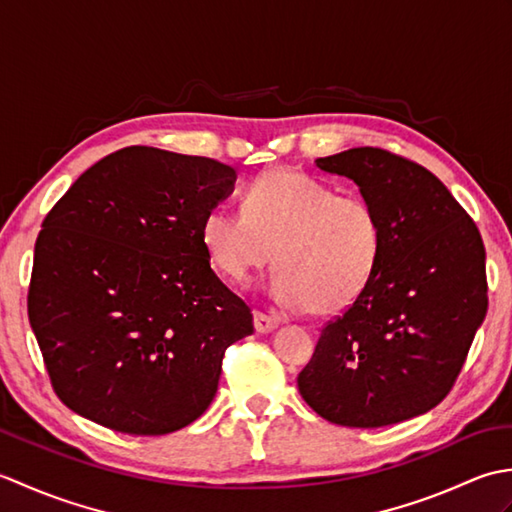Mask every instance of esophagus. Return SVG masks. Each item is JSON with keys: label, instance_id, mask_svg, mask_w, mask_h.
I'll use <instances>...</instances> for the list:
<instances>
[{"label": "esophagus", "instance_id": "obj_1", "mask_svg": "<svg viewBox=\"0 0 512 512\" xmlns=\"http://www.w3.org/2000/svg\"><path fill=\"white\" fill-rule=\"evenodd\" d=\"M279 325V319L270 317V314H264V312H255V330L259 334H268L273 332Z\"/></svg>", "mask_w": 512, "mask_h": 512}]
</instances>
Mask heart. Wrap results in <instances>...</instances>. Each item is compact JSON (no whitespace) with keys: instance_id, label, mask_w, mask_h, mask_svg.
<instances>
[{"instance_id":"b5f03b06","label":"heart","mask_w":512,"mask_h":512,"mask_svg":"<svg viewBox=\"0 0 512 512\" xmlns=\"http://www.w3.org/2000/svg\"><path fill=\"white\" fill-rule=\"evenodd\" d=\"M202 244L213 268L244 286L275 255L270 295L281 306L332 317L358 301L383 255L376 206L297 169L275 167L250 182L244 209L213 206Z\"/></svg>"}]
</instances>
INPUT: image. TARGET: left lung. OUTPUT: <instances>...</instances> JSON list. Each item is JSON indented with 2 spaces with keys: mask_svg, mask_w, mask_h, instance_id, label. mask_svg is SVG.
Wrapping results in <instances>:
<instances>
[{
  "mask_svg": "<svg viewBox=\"0 0 512 512\" xmlns=\"http://www.w3.org/2000/svg\"><path fill=\"white\" fill-rule=\"evenodd\" d=\"M376 206L385 244L372 284L321 330L297 385L341 427L427 413L449 394L486 308L482 235L431 171L376 147L317 158Z\"/></svg>",
  "mask_w": 512,
  "mask_h": 512,
  "instance_id": "left-lung-1",
  "label": "left lung"
}]
</instances>
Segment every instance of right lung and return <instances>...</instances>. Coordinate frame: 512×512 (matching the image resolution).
I'll use <instances>...</instances> for the list:
<instances>
[{"instance_id":"right-lung-1","label":"right lung","mask_w":512,"mask_h":512,"mask_svg":"<svg viewBox=\"0 0 512 512\" xmlns=\"http://www.w3.org/2000/svg\"><path fill=\"white\" fill-rule=\"evenodd\" d=\"M237 173L156 147L105 156L52 206L35 244L28 319L65 407L165 436L215 398L253 314L213 273L204 215Z\"/></svg>"}]
</instances>
